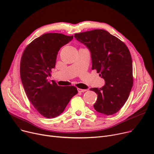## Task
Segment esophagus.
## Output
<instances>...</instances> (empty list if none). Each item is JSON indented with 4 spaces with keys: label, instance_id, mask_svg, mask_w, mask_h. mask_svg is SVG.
<instances>
[{
    "label": "esophagus",
    "instance_id": "34e87169",
    "mask_svg": "<svg viewBox=\"0 0 154 154\" xmlns=\"http://www.w3.org/2000/svg\"><path fill=\"white\" fill-rule=\"evenodd\" d=\"M77 91H78V92H85V91H87V90L86 89H81V88H77Z\"/></svg>",
    "mask_w": 154,
    "mask_h": 154
}]
</instances>
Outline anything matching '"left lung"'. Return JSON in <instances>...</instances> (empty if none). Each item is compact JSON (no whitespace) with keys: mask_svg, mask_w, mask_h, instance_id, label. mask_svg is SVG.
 I'll return each instance as SVG.
<instances>
[{"mask_svg":"<svg viewBox=\"0 0 154 154\" xmlns=\"http://www.w3.org/2000/svg\"><path fill=\"white\" fill-rule=\"evenodd\" d=\"M91 54L92 70H97L106 84L102 88H91L97 94L95 110L102 114H116L127 101L133 85L131 55L126 45L103 29L75 34Z\"/></svg>","mask_w":154,"mask_h":154,"instance_id":"obj_1","label":"left lung"}]
</instances>
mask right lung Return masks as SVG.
I'll list each match as a JSON object with an SVG mask.
<instances>
[{"label":"right lung","mask_w":154,"mask_h":154,"mask_svg":"<svg viewBox=\"0 0 154 154\" xmlns=\"http://www.w3.org/2000/svg\"><path fill=\"white\" fill-rule=\"evenodd\" d=\"M72 39L73 35L45 34L29 44L22 55L20 73L24 90L35 109L47 119L61 114L78 92L74 86H59L47 79L60 48Z\"/></svg>","instance_id":"right-lung-1"}]
</instances>
